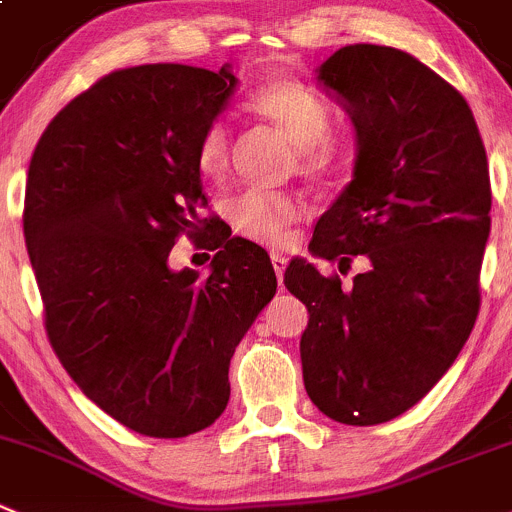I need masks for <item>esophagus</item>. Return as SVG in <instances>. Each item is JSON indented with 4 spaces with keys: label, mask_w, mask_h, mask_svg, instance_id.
<instances>
[{
    "label": "esophagus",
    "mask_w": 512,
    "mask_h": 512,
    "mask_svg": "<svg viewBox=\"0 0 512 512\" xmlns=\"http://www.w3.org/2000/svg\"><path fill=\"white\" fill-rule=\"evenodd\" d=\"M271 264H274L276 276H279V284L284 281V271H286V259L284 253H271Z\"/></svg>",
    "instance_id": "34e87169"
}]
</instances>
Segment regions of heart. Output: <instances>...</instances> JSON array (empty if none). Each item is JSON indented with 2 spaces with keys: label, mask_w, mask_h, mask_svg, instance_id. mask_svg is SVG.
Masks as SVG:
<instances>
[{
  "label": "heart",
  "mask_w": 512,
  "mask_h": 512,
  "mask_svg": "<svg viewBox=\"0 0 512 512\" xmlns=\"http://www.w3.org/2000/svg\"><path fill=\"white\" fill-rule=\"evenodd\" d=\"M251 110L296 145L304 173L321 175L334 168L339 158V145L332 135L334 113L326 97L314 87L299 80H274L253 92ZM228 148V125L213 120L198 140V170L206 178H221L228 165ZM301 216V201L291 193L246 191L226 206V218L238 236L271 248L289 241V228Z\"/></svg>",
  "instance_id": "obj_1"
}]
</instances>
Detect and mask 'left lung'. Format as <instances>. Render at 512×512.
I'll return each instance as SVG.
<instances>
[{
	"instance_id": "left-lung-1",
	"label": "left lung",
	"mask_w": 512,
	"mask_h": 512,
	"mask_svg": "<svg viewBox=\"0 0 512 512\" xmlns=\"http://www.w3.org/2000/svg\"><path fill=\"white\" fill-rule=\"evenodd\" d=\"M357 133L354 178L316 221L314 256L369 269L342 289L291 261L309 309L304 387L326 417L379 425L415 407L452 367L480 309L490 173L465 97L394 47L349 45L319 67Z\"/></svg>"
}]
</instances>
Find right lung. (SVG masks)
Instances as JSON below:
<instances>
[{
  "instance_id": "1",
  "label": "right lung",
  "mask_w": 512,
  "mask_h": 512,
  "mask_svg": "<svg viewBox=\"0 0 512 512\" xmlns=\"http://www.w3.org/2000/svg\"><path fill=\"white\" fill-rule=\"evenodd\" d=\"M236 77L140 65L97 80L55 115L29 160L24 238L52 349L100 410L145 437H186L221 417L228 364L274 299L269 253L228 238L206 280L173 272L169 248L216 218L198 140Z\"/></svg>"
}]
</instances>
